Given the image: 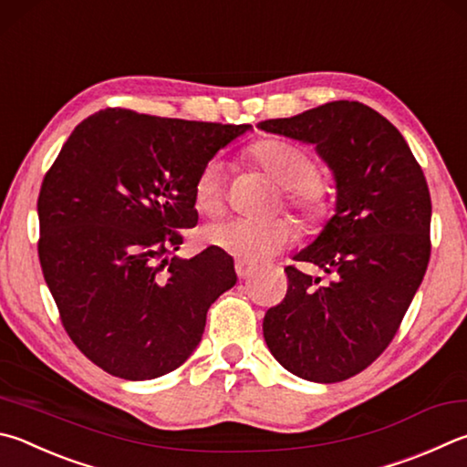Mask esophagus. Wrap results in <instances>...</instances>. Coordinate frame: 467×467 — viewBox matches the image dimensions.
Masks as SVG:
<instances>
[{"label":"esophagus","mask_w":467,"mask_h":467,"mask_svg":"<svg viewBox=\"0 0 467 467\" xmlns=\"http://www.w3.org/2000/svg\"><path fill=\"white\" fill-rule=\"evenodd\" d=\"M234 269H236V275H239V279H249L253 274H255V267H251V265H247V263H243V261H236Z\"/></svg>","instance_id":"obj_1"}]
</instances>
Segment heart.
I'll use <instances>...</instances> for the list:
<instances>
[{"mask_svg": "<svg viewBox=\"0 0 467 467\" xmlns=\"http://www.w3.org/2000/svg\"><path fill=\"white\" fill-rule=\"evenodd\" d=\"M249 159L279 188L284 204L302 224L322 226L335 214V192L322 180L317 159L298 145L279 139H261L249 147ZM193 206L204 216H218L224 208V171L216 159L200 169L192 185ZM206 241L243 263H261L284 251L294 239L290 220L231 218L206 228Z\"/></svg>", "mask_w": 467, "mask_h": 467, "instance_id": "heart-1", "label": "heart"}]
</instances>
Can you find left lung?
I'll use <instances>...</instances> for the list:
<instances>
[{"label": "left lung", "mask_w": 467, "mask_h": 467, "mask_svg": "<svg viewBox=\"0 0 467 467\" xmlns=\"http://www.w3.org/2000/svg\"><path fill=\"white\" fill-rule=\"evenodd\" d=\"M259 129L317 145L337 180V214L287 265V294L263 318L274 358L294 376L335 384L392 343L431 257L425 173L392 122L359 101H328Z\"/></svg>", "instance_id": "obj_1"}]
</instances>
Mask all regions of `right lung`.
Here are the masks:
<instances>
[{"label":"right lung","instance_id":"obj_1","mask_svg":"<svg viewBox=\"0 0 467 467\" xmlns=\"http://www.w3.org/2000/svg\"><path fill=\"white\" fill-rule=\"evenodd\" d=\"M247 129L106 108L75 126L47 171L42 275L67 335L108 374L152 379L180 368L212 302L236 284L218 247L173 253L198 223V171Z\"/></svg>","mask_w":467,"mask_h":467}]
</instances>
